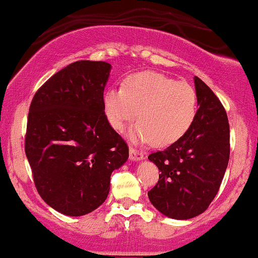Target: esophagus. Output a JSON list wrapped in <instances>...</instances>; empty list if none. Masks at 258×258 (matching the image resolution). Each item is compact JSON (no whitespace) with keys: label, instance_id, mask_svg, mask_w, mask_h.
Listing matches in <instances>:
<instances>
[{"label":"esophagus","instance_id":"esophagus-1","mask_svg":"<svg viewBox=\"0 0 258 258\" xmlns=\"http://www.w3.org/2000/svg\"><path fill=\"white\" fill-rule=\"evenodd\" d=\"M129 157H130V160H133V162H139V160H142L145 158V153L141 152V151L135 150V148L130 147Z\"/></svg>","mask_w":258,"mask_h":258}]
</instances>
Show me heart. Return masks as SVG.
Listing matches in <instances>:
<instances>
[{
  "label": "heart",
  "mask_w": 258,
  "mask_h": 258,
  "mask_svg": "<svg viewBox=\"0 0 258 258\" xmlns=\"http://www.w3.org/2000/svg\"><path fill=\"white\" fill-rule=\"evenodd\" d=\"M106 119L136 144L152 142L164 147L175 144L188 132L198 111V99L192 86L154 71L129 76L123 87H111L102 98Z\"/></svg>",
  "instance_id": "1"
}]
</instances>
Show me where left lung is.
<instances>
[{
	"mask_svg": "<svg viewBox=\"0 0 258 258\" xmlns=\"http://www.w3.org/2000/svg\"><path fill=\"white\" fill-rule=\"evenodd\" d=\"M198 111L180 140L148 159L158 166V183L148 192L153 207L165 216L188 220L207 210L225 176L229 160V124L213 90L195 77Z\"/></svg>",
	"mask_w": 258,
	"mask_h": 258,
	"instance_id": "obj_1",
	"label": "left lung"
}]
</instances>
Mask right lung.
Returning <instances> with one entry per match:
<instances>
[{"instance_id":"obj_1","label":"right lung","mask_w":258,"mask_h":258,"mask_svg":"<svg viewBox=\"0 0 258 258\" xmlns=\"http://www.w3.org/2000/svg\"><path fill=\"white\" fill-rule=\"evenodd\" d=\"M112 66L81 60L51 76L30 105L25 153L41 198L68 216L98 209L112 171L128 160L125 141L108 124L102 98Z\"/></svg>"}]
</instances>
